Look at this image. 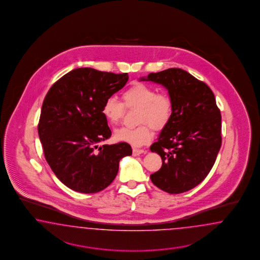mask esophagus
<instances>
[{"mask_svg": "<svg viewBox=\"0 0 260 260\" xmlns=\"http://www.w3.org/2000/svg\"><path fill=\"white\" fill-rule=\"evenodd\" d=\"M147 151L144 150H139V149H134L133 150V154L134 156H137V155H140L142 153H146Z\"/></svg>", "mask_w": 260, "mask_h": 260, "instance_id": "esophagus-1", "label": "esophagus"}]
</instances>
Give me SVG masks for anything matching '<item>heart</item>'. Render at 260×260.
<instances>
[{"instance_id":"1","label":"heart","mask_w":260,"mask_h":260,"mask_svg":"<svg viewBox=\"0 0 260 260\" xmlns=\"http://www.w3.org/2000/svg\"><path fill=\"white\" fill-rule=\"evenodd\" d=\"M123 103L115 97H109L104 102L102 113L110 126L118 125L126 109H139L136 127H121L114 133L117 141L126 142L134 147H140L151 140L152 128L160 131L170 122L173 114V102L166 93H157L154 87L135 84L122 95Z\"/></svg>"}]
</instances>
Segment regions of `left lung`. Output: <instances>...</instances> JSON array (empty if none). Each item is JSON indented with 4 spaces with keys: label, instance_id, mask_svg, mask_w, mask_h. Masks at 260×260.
Segmentation results:
<instances>
[{
    "label": "left lung",
    "instance_id": "8db88e82",
    "mask_svg": "<svg viewBox=\"0 0 260 260\" xmlns=\"http://www.w3.org/2000/svg\"><path fill=\"white\" fill-rule=\"evenodd\" d=\"M151 81L168 89L173 114L150 150L162 167L150 174L152 183L169 193L197 187L211 172L220 150L221 114L212 89L181 69L150 73Z\"/></svg>",
    "mask_w": 260,
    "mask_h": 260
}]
</instances>
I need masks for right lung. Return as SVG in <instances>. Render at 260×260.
<instances>
[{"label":"right lung","instance_id":"1","mask_svg":"<svg viewBox=\"0 0 260 260\" xmlns=\"http://www.w3.org/2000/svg\"><path fill=\"white\" fill-rule=\"evenodd\" d=\"M127 80V73L81 68L64 74L46 95L40 140L48 165L70 189L83 193L106 189L117 175L120 159L132 155L125 142L98 146L111 135L102 113L104 102Z\"/></svg>","mask_w":260,"mask_h":260}]
</instances>
